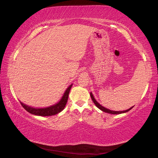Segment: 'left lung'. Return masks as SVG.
I'll use <instances>...</instances> for the list:
<instances>
[{"instance_id": "8db88e82", "label": "left lung", "mask_w": 158, "mask_h": 158, "mask_svg": "<svg viewBox=\"0 0 158 158\" xmlns=\"http://www.w3.org/2000/svg\"><path fill=\"white\" fill-rule=\"evenodd\" d=\"M90 98H91V99H92L93 102H94V104H95V105H96V106H97L98 108L100 109V110H102V111H104V112H106V113H109V114H120L125 113V112L129 111L130 110V109H132L133 108V106H132V107H131V108H130V109H127V110L122 111H111V110H110V109H106V108H105V107H104L103 106L100 105V104H99V103L98 102L95 100V99L94 98V97H93V94H92V93H90Z\"/></svg>"}]
</instances>
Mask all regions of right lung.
<instances>
[{"label": "right lung", "instance_id": "obj_1", "mask_svg": "<svg viewBox=\"0 0 158 158\" xmlns=\"http://www.w3.org/2000/svg\"><path fill=\"white\" fill-rule=\"evenodd\" d=\"M72 86H73V84L69 85L68 89H66L65 92L64 93L62 98L60 99V100L58 102V103L56 104V105H53L52 106H48V107L45 108H33L31 107V106H29L24 104L21 102V105L24 108L26 111L29 113L32 114L36 115V116H53V115L57 114L60 113V111H62L67 104V102L68 100V95L69 91H70V89Z\"/></svg>", "mask_w": 158, "mask_h": 158}]
</instances>
